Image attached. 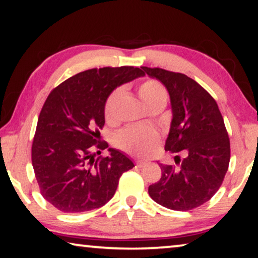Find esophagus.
I'll list each match as a JSON object with an SVG mask.
<instances>
[{
    "label": "esophagus",
    "instance_id": "34e87169",
    "mask_svg": "<svg viewBox=\"0 0 258 258\" xmlns=\"http://www.w3.org/2000/svg\"><path fill=\"white\" fill-rule=\"evenodd\" d=\"M145 164H146V161H142V160H136V166H137V167L141 168V167H144Z\"/></svg>",
    "mask_w": 258,
    "mask_h": 258
}]
</instances>
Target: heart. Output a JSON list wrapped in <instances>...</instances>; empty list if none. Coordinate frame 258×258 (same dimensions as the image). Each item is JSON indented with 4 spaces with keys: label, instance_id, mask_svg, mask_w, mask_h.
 Returning a JSON list of instances; mask_svg holds the SVG:
<instances>
[{
    "label": "heart",
    "instance_id": "heart-1",
    "mask_svg": "<svg viewBox=\"0 0 258 258\" xmlns=\"http://www.w3.org/2000/svg\"><path fill=\"white\" fill-rule=\"evenodd\" d=\"M121 94V88H116L107 96L104 104L106 121L114 119L116 105ZM138 94L147 109L154 106H164L168 101L167 89L157 80H146L139 86ZM159 133L153 127H126L118 133L117 146L122 151L137 156H149L156 151L159 145Z\"/></svg>",
    "mask_w": 258,
    "mask_h": 258
}]
</instances>
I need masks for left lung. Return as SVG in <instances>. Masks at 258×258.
Segmentation results:
<instances>
[{"label": "left lung", "mask_w": 258, "mask_h": 258, "mask_svg": "<svg viewBox=\"0 0 258 258\" xmlns=\"http://www.w3.org/2000/svg\"><path fill=\"white\" fill-rule=\"evenodd\" d=\"M160 80L170 96L172 120L164 149L184 153L176 164H160L161 178L148 187L154 202L175 211H190L210 201L221 186L230 159V144L215 99L182 73L142 67Z\"/></svg>", "instance_id": "1"}]
</instances>
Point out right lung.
<instances>
[{
	"mask_svg": "<svg viewBox=\"0 0 258 258\" xmlns=\"http://www.w3.org/2000/svg\"><path fill=\"white\" fill-rule=\"evenodd\" d=\"M133 66L92 68L63 81L40 111L31 160L40 194L56 210L80 213L98 209L113 197L120 176L134 167L117 149L99 139L104 104L114 88L139 76Z\"/></svg>",
	"mask_w": 258,
	"mask_h": 258,
	"instance_id": "obj_1",
	"label": "right lung"
}]
</instances>
